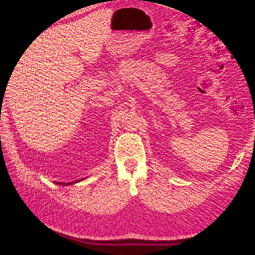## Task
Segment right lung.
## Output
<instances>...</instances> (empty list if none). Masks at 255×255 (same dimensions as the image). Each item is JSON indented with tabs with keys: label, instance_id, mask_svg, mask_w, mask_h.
<instances>
[{
	"label": "right lung",
	"instance_id": "add662e5",
	"mask_svg": "<svg viewBox=\"0 0 255 255\" xmlns=\"http://www.w3.org/2000/svg\"><path fill=\"white\" fill-rule=\"evenodd\" d=\"M79 181H81V179L80 180H78V181H74V182H68V183H59V182H55L56 184H60V185H64V186H66V185H70V184H74V183H76V182H79Z\"/></svg>",
	"mask_w": 255,
	"mask_h": 255
}]
</instances>
